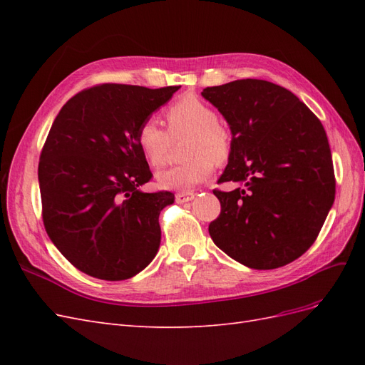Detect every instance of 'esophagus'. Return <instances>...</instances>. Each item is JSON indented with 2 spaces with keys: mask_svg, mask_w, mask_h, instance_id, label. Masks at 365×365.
<instances>
[{
  "mask_svg": "<svg viewBox=\"0 0 365 365\" xmlns=\"http://www.w3.org/2000/svg\"><path fill=\"white\" fill-rule=\"evenodd\" d=\"M175 200L178 204H184V202H189L192 200H195V193L193 192H180L175 195Z\"/></svg>",
  "mask_w": 365,
  "mask_h": 365,
  "instance_id": "obj_1",
  "label": "esophagus"
}]
</instances>
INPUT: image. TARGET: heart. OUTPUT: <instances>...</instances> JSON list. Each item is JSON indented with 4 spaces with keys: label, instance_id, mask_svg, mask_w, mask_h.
Returning a JSON list of instances; mask_svg holds the SVG:
<instances>
[{
    "label": "heart",
    "instance_id": "obj_1",
    "mask_svg": "<svg viewBox=\"0 0 365 365\" xmlns=\"http://www.w3.org/2000/svg\"><path fill=\"white\" fill-rule=\"evenodd\" d=\"M168 130L155 118L141 121L137 143L153 168H164L172 158L173 140L189 135L185 143V163L161 172L158 184L163 189L189 190L205 181L215 170V161L230 157V130L217 121L215 109L195 96H187L172 103L164 113Z\"/></svg>",
    "mask_w": 365,
    "mask_h": 365
}]
</instances>
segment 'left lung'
<instances>
[{"label":"left lung","instance_id":"left-lung-1","mask_svg":"<svg viewBox=\"0 0 365 365\" xmlns=\"http://www.w3.org/2000/svg\"><path fill=\"white\" fill-rule=\"evenodd\" d=\"M230 125L231 150L213 193L215 244L252 269H275L304 254L335 201V173L322 121L286 88L242 79L201 93Z\"/></svg>","mask_w":365,"mask_h":365}]
</instances>
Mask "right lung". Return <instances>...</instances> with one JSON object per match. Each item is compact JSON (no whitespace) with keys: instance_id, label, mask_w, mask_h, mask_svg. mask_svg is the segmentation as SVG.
<instances>
[{"instance_id":"obj_1","label":"right lung","mask_w":365,"mask_h":365,"mask_svg":"<svg viewBox=\"0 0 365 365\" xmlns=\"http://www.w3.org/2000/svg\"><path fill=\"white\" fill-rule=\"evenodd\" d=\"M178 90L96 85L53 121L38 168L43 227L62 256L91 277L126 280L155 257L158 217L175 196L140 190L152 172L137 129Z\"/></svg>"}]
</instances>
